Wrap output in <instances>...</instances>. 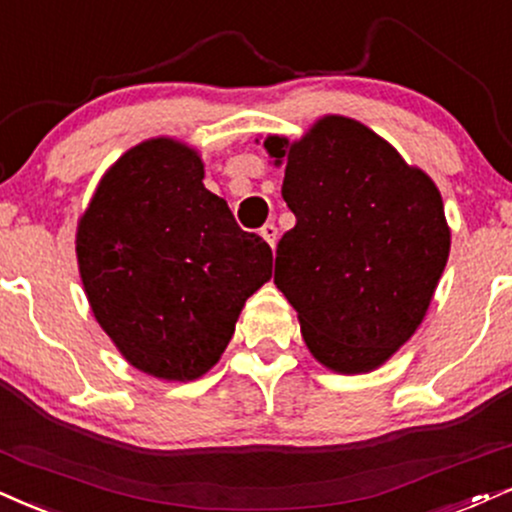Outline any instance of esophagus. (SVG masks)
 <instances>
[{
    "instance_id": "34e87169",
    "label": "esophagus",
    "mask_w": 512,
    "mask_h": 512,
    "mask_svg": "<svg viewBox=\"0 0 512 512\" xmlns=\"http://www.w3.org/2000/svg\"><path fill=\"white\" fill-rule=\"evenodd\" d=\"M261 237L266 239V242L270 244V246H275V242H277V227H275V223H266L261 227Z\"/></svg>"
}]
</instances>
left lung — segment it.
<instances>
[{"mask_svg": "<svg viewBox=\"0 0 512 512\" xmlns=\"http://www.w3.org/2000/svg\"><path fill=\"white\" fill-rule=\"evenodd\" d=\"M263 147L285 166L282 199L296 216L277 244L275 285L308 351L339 375L377 370L425 320L449 261L439 187L337 113L294 142L268 135Z\"/></svg>", "mask_w": 512, "mask_h": 512, "instance_id": "8db88e82", "label": "left lung"}]
</instances>
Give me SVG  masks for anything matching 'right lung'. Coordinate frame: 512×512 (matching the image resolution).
Listing matches in <instances>:
<instances>
[{
	"mask_svg": "<svg viewBox=\"0 0 512 512\" xmlns=\"http://www.w3.org/2000/svg\"><path fill=\"white\" fill-rule=\"evenodd\" d=\"M75 256L90 308L132 368L156 380L204 377L227 349L273 251L204 187V161L151 137L106 170L78 218Z\"/></svg>",
	"mask_w": 512,
	"mask_h": 512,
	"instance_id": "1",
	"label": "right lung"
}]
</instances>
